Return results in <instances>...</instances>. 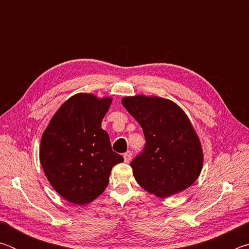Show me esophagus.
Instances as JSON below:
<instances>
[{"label":"esophagus","instance_id":"obj_1","mask_svg":"<svg viewBox=\"0 0 249 249\" xmlns=\"http://www.w3.org/2000/svg\"><path fill=\"white\" fill-rule=\"evenodd\" d=\"M123 157H124V160H125V162H129L130 161V158H132V151H126V153L123 155Z\"/></svg>","mask_w":249,"mask_h":249}]
</instances>
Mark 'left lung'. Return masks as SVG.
<instances>
[{
    "label": "left lung",
    "instance_id": "1",
    "mask_svg": "<svg viewBox=\"0 0 249 249\" xmlns=\"http://www.w3.org/2000/svg\"><path fill=\"white\" fill-rule=\"evenodd\" d=\"M122 104L142 126L146 141L130 162L138 184L160 197L190 187L201 172L203 154L182 109L157 96H128Z\"/></svg>",
    "mask_w": 249,
    "mask_h": 249
}]
</instances>
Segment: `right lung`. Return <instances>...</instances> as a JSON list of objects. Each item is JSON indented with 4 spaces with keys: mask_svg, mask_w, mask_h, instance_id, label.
Here are the masks:
<instances>
[{
    "mask_svg": "<svg viewBox=\"0 0 249 249\" xmlns=\"http://www.w3.org/2000/svg\"><path fill=\"white\" fill-rule=\"evenodd\" d=\"M111 99L80 93L61 105L40 142V162L59 195L74 204L96 199L108 184L112 168L124 161L101 128Z\"/></svg>",
    "mask_w": 249,
    "mask_h": 249,
    "instance_id": "add662e5",
    "label": "right lung"
}]
</instances>
